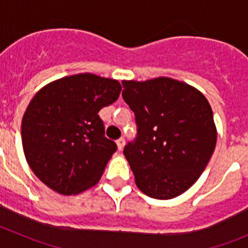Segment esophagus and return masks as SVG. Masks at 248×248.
<instances>
[{
    "instance_id": "34e87169",
    "label": "esophagus",
    "mask_w": 248,
    "mask_h": 248,
    "mask_svg": "<svg viewBox=\"0 0 248 248\" xmlns=\"http://www.w3.org/2000/svg\"><path fill=\"white\" fill-rule=\"evenodd\" d=\"M124 144H125V139H124V138H119V139L117 140L118 150H123V148H124Z\"/></svg>"
}]
</instances>
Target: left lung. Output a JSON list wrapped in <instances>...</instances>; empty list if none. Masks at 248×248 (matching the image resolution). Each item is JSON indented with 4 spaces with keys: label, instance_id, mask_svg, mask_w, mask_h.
Listing matches in <instances>:
<instances>
[{
    "label": "left lung",
    "instance_id": "obj_1",
    "mask_svg": "<svg viewBox=\"0 0 248 248\" xmlns=\"http://www.w3.org/2000/svg\"><path fill=\"white\" fill-rule=\"evenodd\" d=\"M122 84L138 128L124 148L135 184L153 199L176 198L198 181L215 150L211 107L198 89L166 77Z\"/></svg>",
    "mask_w": 248,
    "mask_h": 248
}]
</instances>
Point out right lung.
Segmentation results:
<instances>
[{"label":"right lung","instance_id":"obj_1","mask_svg":"<svg viewBox=\"0 0 248 248\" xmlns=\"http://www.w3.org/2000/svg\"><path fill=\"white\" fill-rule=\"evenodd\" d=\"M118 80L82 73L43 87L22 119V146L39 180L62 195H77L99 181L117 144L98 115L119 97Z\"/></svg>","mask_w":248,"mask_h":248}]
</instances>
